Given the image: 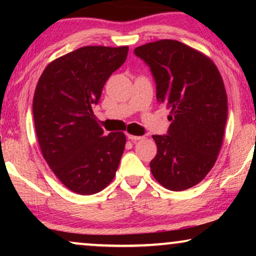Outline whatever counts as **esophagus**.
Instances as JSON below:
<instances>
[{"label":"esophagus","instance_id":"34e87169","mask_svg":"<svg viewBox=\"0 0 256 256\" xmlns=\"http://www.w3.org/2000/svg\"><path fill=\"white\" fill-rule=\"evenodd\" d=\"M128 138L132 142L138 141V140H143V136H135V135H128Z\"/></svg>","mask_w":256,"mask_h":256}]
</instances>
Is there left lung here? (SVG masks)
<instances>
[{"label": "left lung", "instance_id": "8db88e82", "mask_svg": "<svg viewBox=\"0 0 256 256\" xmlns=\"http://www.w3.org/2000/svg\"><path fill=\"white\" fill-rule=\"evenodd\" d=\"M150 68L156 98L170 108L166 135H152L157 154L152 176L171 191L204 180L214 166L227 121V96L211 59L178 40H162L136 48Z\"/></svg>", "mask_w": 256, "mask_h": 256}]
</instances>
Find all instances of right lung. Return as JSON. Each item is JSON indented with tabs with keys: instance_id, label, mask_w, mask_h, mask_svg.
<instances>
[{
	"instance_id": "right-lung-1",
	"label": "right lung",
	"mask_w": 256,
	"mask_h": 256,
	"mask_svg": "<svg viewBox=\"0 0 256 256\" xmlns=\"http://www.w3.org/2000/svg\"><path fill=\"white\" fill-rule=\"evenodd\" d=\"M128 46H84L51 62L32 101L42 154L58 180L79 194L113 180L126 146L124 132L104 135L93 114L107 79L127 59Z\"/></svg>"
}]
</instances>
